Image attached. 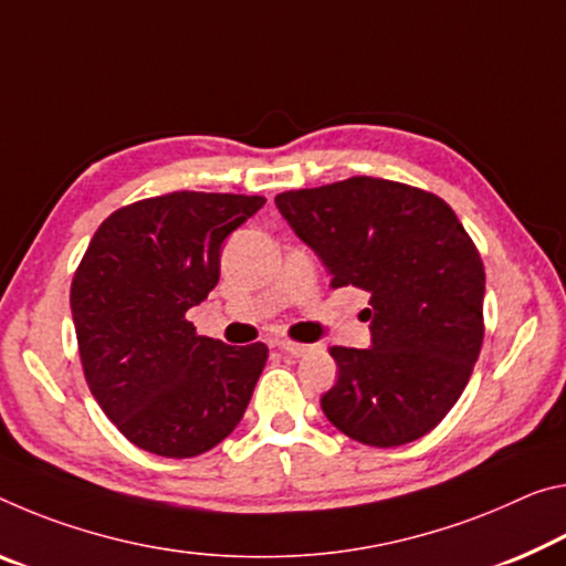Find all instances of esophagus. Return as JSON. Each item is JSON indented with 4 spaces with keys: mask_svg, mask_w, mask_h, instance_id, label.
I'll return each mask as SVG.
<instances>
[{
    "mask_svg": "<svg viewBox=\"0 0 566 566\" xmlns=\"http://www.w3.org/2000/svg\"><path fill=\"white\" fill-rule=\"evenodd\" d=\"M276 347L282 349V353H290L294 357H300L304 353H310V345H302V343H292V339H276Z\"/></svg>",
    "mask_w": 566,
    "mask_h": 566,
    "instance_id": "34e87169",
    "label": "esophagus"
}]
</instances>
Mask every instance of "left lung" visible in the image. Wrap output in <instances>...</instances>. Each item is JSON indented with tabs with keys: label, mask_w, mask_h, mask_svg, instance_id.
I'll list each match as a JSON object with an SVG mask.
<instances>
[{
	"label": "left lung",
	"mask_w": 566,
	"mask_h": 566,
	"mask_svg": "<svg viewBox=\"0 0 566 566\" xmlns=\"http://www.w3.org/2000/svg\"><path fill=\"white\" fill-rule=\"evenodd\" d=\"M274 203L335 290L370 292L373 345L329 347L339 373L319 400L327 420L375 448L423 438L461 398L483 343L486 272L463 223L436 193L370 176Z\"/></svg>",
	"instance_id": "1"
}]
</instances>
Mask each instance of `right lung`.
<instances>
[{
  "label": "right lung",
  "instance_id": "right-lung-1",
  "mask_svg": "<svg viewBox=\"0 0 566 566\" xmlns=\"http://www.w3.org/2000/svg\"><path fill=\"white\" fill-rule=\"evenodd\" d=\"M264 196L174 191L113 211L70 286L87 388L130 443L166 459L211 451L266 365L247 347L196 335L186 312L219 282L221 244Z\"/></svg>",
  "mask_w": 566,
  "mask_h": 566
}]
</instances>
